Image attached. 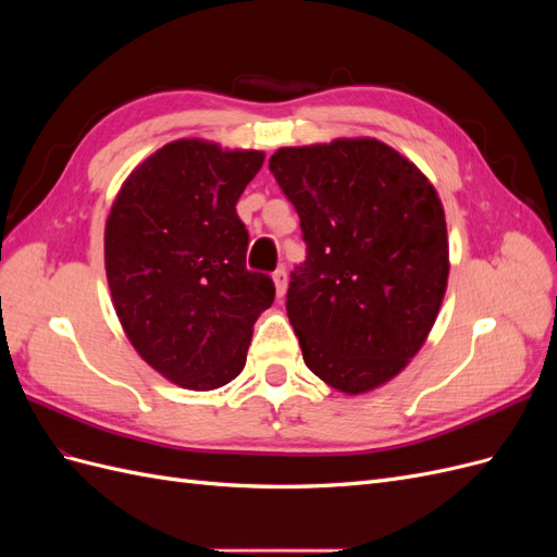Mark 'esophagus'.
<instances>
[{
    "mask_svg": "<svg viewBox=\"0 0 557 557\" xmlns=\"http://www.w3.org/2000/svg\"><path fill=\"white\" fill-rule=\"evenodd\" d=\"M272 278H274V285H276V297L278 299L285 297V293H288V274H285V269L278 267L276 272L272 274Z\"/></svg>",
    "mask_w": 557,
    "mask_h": 557,
    "instance_id": "34e87169",
    "label": "esophagus"
}]
</instances>
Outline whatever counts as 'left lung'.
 Wrapping results in <instances>:
<instances>
[{
    "mask_svg": "<svg viewBox=\"0 0 557 557\" xmlns=\"http://www.w3.org/2000/svg\"><path fill=\"white\" fill-rule=\"evenodd\" d=\"M269 170L309 250L285 301L301 356L334 391H374L409 364L440 315L450 269L442 199L372 137L278 148Z\"/></svg>",
    "mask_w": 557,
    "mask_h": 557,
    "instance_id": "obj_1",
    "label": "left lung"
}]
</instances>
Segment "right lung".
Listing matches in <instances>:
<instances>
[{
  "label": "right lung",
  "instance_id": "add662e5",
  "mask_svg": "<svg viewBox=\"0 0 557 557\" xmlns=\"http://www.w3.org/2000/svg\"><path fill=\"white\" fill-rule=\"evenodd\" d=\"M262 150L176 139L148 156L115 195L104 267L129 344L188 391L242 374L258 315L272 307L269 276L248 272L237 201Z\"/></svg>",
  "mask_w": 557,
  "mask_h": 557
}]
</instances>
